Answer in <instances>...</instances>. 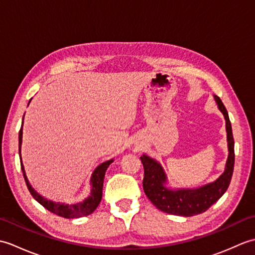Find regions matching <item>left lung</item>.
Returning a JSON list of instances; mask_svg holds the SVG:
<instances>
[{"label": "left lung", "instance_id": "left-lung-1", "mask_svg": "<svg viewBox=\"0 0 255 255\" xmlns=\"http://www.w3.org/2000/svg\"><path fill=\"white\" fill-rule=\"evenodd\" d=\"M220 112L226 119L227 141H228V159L225 172L213 183L198 188L171 189L165 186L166 175L161 164L154 159L143 154L140 156L143 164L144 176L142 181L143 191L156 208L164 213L191 217L194 215L205 213L211 205H214L228 189L235 167V140L232 136L229 115L223 102L215 95Z\"/></svg>", "mask_w": 255, "mask_h": 255}]
</instances>
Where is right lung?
I'll list each match as a JSON object with an SVG mask.
<instances>
[{"label": "right lung", "mask_w": 255, "mask_h": 255, "mask_svg": "<svg viewBox=\"0 0 255 255\" xmlns=\"http://www.w3.org/2000/svg\"><path fill=\"white\" fill-rule=\"evenodd\" d=\"M29 103H30V101H29ZM29 103H28V105H29ZM24 116H25V114H24ZM23 121H24V117H23ZM21 138H23V123H21V127H20L19 134H18V142H19L18 151H19V159H20V169H21V172H23L27 188H28V191L31 194V196L34 197L40 205L44 206L46 209L49 210L50 213L60 216V217H63V218H80V217H83V216H88V215L93 213V211L97 208V206H99L101 203L102 195H103V183H104L105 172L107 170V167L110 166V164L113 163V159L100 164L94 170L93 174H92V176H91V185H92L91 194L88 198H85L83 200V202L78 203V204H72V205L53 203L52 200H48L47 198L42 197L41 195L38 194L35 189L31 187L28 178H27V176H26L25 169H24L23 162H21V156H20Z\"/></svg>", "instance_id": "right-lung-1"}]
</instances>
